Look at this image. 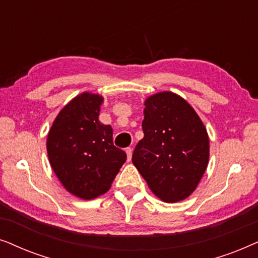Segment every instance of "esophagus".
Listing matches in <instances>:
<instances>
[{
  "instance_id": "1",
  "label": "esophagus",
  "mask_w": 258,
  "mask_h": 258,
  "mask_svg": "<svg viewBox=\"0 0 258 258\" xmlns=\"http://www.w3.org/2000/svg\"><path fill=\"white\" fill-rule=\"evenodd\" d=\"M125 152L127 154V160H131L132 159V149L131 147H127V149L125 150Z\"/></svg>"
}]
</instances>
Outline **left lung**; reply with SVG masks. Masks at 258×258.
<instances>
[{
  "mask_svg": "<svg viewBox=\"0 0 258 258\" xmlns=\"http://www.w3.org/2000/svg\"><path fill=\"white\" fill-rule=\"evenodd\" d=\"M144 105V138L132 163L158 198L166 203L184 201L208 167L207 128L192 106L173 92L151 95Z\"/></svg>",
  "mask_w": 258,
  "mask_h": 258,
  "instance_id": "8db88e82",
  "label": "left lung"
}]
</instances>
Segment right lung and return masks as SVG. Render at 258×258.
<instances>
[{"mask_svg": "<svg viewBox=\"0 0 258 258\" xmlns=\"http://www.w3.org/2000/svg\"><path fill=\"white\" fill-rule=\"evenodd\" d=\"M104 97L77 95L59 112L47 137L50 166L62 186L85 201L106 194L126 153L113 145V130L99 121Z\"/></svg>", "mask_w": 258, "mask_h": 258, "instance_id": "obj_1", "label": "right lung"}]
</instances>
